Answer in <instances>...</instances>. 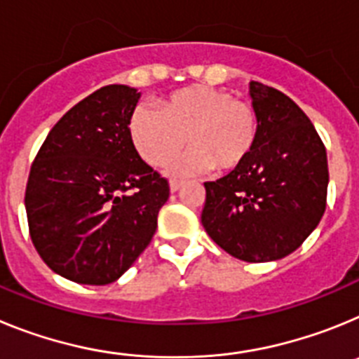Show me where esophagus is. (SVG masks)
I'll list each match as a JSON object with an SVG mask.
<instances>
[{"mask_svg": "<svg viewBox=\"0 0 359 359\" xmlns=\"http://www.w3.org/2000/svg\"><path fill=\"white\" fill-rule=\"evenodd\" d=\"M180 189H182V182H177V180H170V192H177Z\"/></svg>", "mask_w": 359, "mask_h": 359, "instance_id": "esophagus-1", "label": "esophagus"}]
</instances>
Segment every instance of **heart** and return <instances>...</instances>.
Instances as JSON below:
<instances>
[{"label":"heart","mask_w":359,"mask_h":359,"mask_svg":"<svg viewBox=\"0 0 359 359\" xmlns=\"http://www.w3.org/2000/svg\"><path fill=\"white\" fill-rule=\"evenodd\" d=\"M261 118L255 106L230 91L190 86L161 100L160 111L140 106L133 111L129 135L149 165L160 167L192 145L169 167L172 174H192L214 167L231 172L255 149Z\"/></svg>","instance_id":"b5f03b06"}]
</instances>
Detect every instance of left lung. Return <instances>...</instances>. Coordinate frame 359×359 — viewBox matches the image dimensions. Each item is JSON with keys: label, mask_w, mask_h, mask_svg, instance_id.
I'll return each instance as SVG.
<instances>
[{"label": "left lung", "mask_w": 359, "mask_h": 359, "mask_svg": "<svg viewBox=\"0 0 359 359\" xmlns=\"http://www.w3.org/2000/svg\"><path fill=\"white\" fill-rule=\"evenodd\" d=\"M261 129L246 161L205 183L201 223L217 246L246 262L278 261L318 226L327 203V152L287 95L250 82Z\"/></svg>", "instance_id": "8db88e82"}]
</instances>
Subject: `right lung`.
<instances>
[{"mask_svg": "<svg viewBox=\"0 0 359 359\" xmlns=\"http://www.w3.org/2000/svg\"><path fill=\"white\" fill-rule=\"evenodd\" d=\"M140 93L104 86L41 145L25 207L32 243L57 275L90 286L122 277L151 243L169 182L140 158L129 120Z\"/></svg>", "mask_w": 359, "mask_h": 359, "instance_id": "obj_1", "label": "right lung"}]
</instances>
